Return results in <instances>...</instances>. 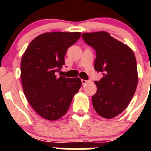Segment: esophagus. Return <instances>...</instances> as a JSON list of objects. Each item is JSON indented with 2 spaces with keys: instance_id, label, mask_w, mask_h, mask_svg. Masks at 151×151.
I'll list each match as a JSON object with an SVG mask.
<instances>
[{
  "instance_id": "esophagus-1",
  "label": "esophagus",
  "mask_w": 151,
  "mask_h": 151,
  "mask_svg": "<svg viewBox=\"0 0 151 151\" xmlns=\"http://www.w3.org/2000/svg\"><path fill=\"white\" fill-rule=\"evenodd\" d=\"M88 80L82 79V85H85V84L88 83Z\"/></svg>"
}]
</instances>
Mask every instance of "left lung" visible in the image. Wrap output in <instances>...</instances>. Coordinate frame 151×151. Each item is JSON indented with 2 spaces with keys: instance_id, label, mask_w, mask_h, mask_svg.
I'll use <instances>...</instances> for the list:
<instances>
[{
  "instance_id": "obj_1",
  "label": "left lung",
  "mask_w": 151,
  "mask_h": 151,
  "mask_svg": "<svg viewBox=\"0 0 151 151\" xmlns=\"http://www.w3.org/2000/svg\"><path fill=\"white\" fill-rule=\"evenodd\" d=\"M82 38L96 50L94 69L103 73V78L94 82L97 89L92 96L93 106L101 116L114 118L127 107L138 85L134 52L104 31L83 33Z\"/></svg>"
}]
</instances>
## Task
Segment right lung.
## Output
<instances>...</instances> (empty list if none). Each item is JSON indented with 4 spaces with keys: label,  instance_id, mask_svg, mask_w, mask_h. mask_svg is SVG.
I'll return each instance as SVG.
<instances>
[{
    "label": "right lung",
    "instance_id": "right-lung-1",
    "mask_svg": "<svg viewBox=\"0 0 151 151\" xmlns=\"http://www.w3.org/2000/svg\"><path fill=\"white\" fill-rule=\"evenodd\" d=\"M82 33L54 32L37 36L21 60V81L29 104L40 116L59 119L67 112L74 95L82 86L79 78H57L65 64L64 57Z\"/></svg>",
    "mask_w": 151,
    "mask_h": 151
}]
</instances>
